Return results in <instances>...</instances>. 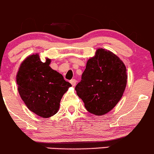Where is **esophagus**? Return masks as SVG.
Instances as JSON below:
<instances>
[{
  "label": "esophagus",
  "instance_id": "1",
  "mask_svg": "<svg viewBox=\"0 0 154 154\" xmlns=\"http://www.w3.org/2000/svg\"><path fill=\"white\" fill-rule=\"evenodd\" d=\"M70 82L72 86H75V84H76V80L75 79H72V80H70Z\"/></svg>",
  "mask_w": 154,
  "mask_h": 154
}]
</instances>
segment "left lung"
Instances as JSON below:
<instances>
[{
	"label": "left lung",
	"instance_id": "8db88e82",
	"mask_svg": "<svg viewBox=\"0 0 154 154\" xmlns=\"http://www.w3.org/2000/svg\"><path fill=\"white\" fill-rule=\"evenodd\" d=\"M127 83L126 68L116 55L103 48L87 61L75 90L84 106L95 115L110 112L120 100Z\"/></svg>",
	"mask_w": 154,
	"mask_h": 154
}]
</instances>
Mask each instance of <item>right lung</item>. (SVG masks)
I'll list each match as a JSON object with an SVG mask.
<instances>
[{"label": "right lung", "instance_id": "right-lung-1", "mask_svg": "<svg viewBox=\"0 0 154 154\" xmlns=\"http://www.w3.org/2000/svg\"><path fill=\"white\" fill-rule=\"evenodd\" d=\"M50 63L51 59L42 62L38 54H33L22 62L16 77L18 92L29 109L45 118L57 114L61 99L71 87Z\"/></svg>", "mask_w": 154, "mask_h": 154}]
</instances>
